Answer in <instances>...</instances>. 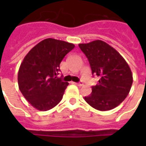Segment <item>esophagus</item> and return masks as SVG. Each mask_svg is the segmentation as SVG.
Wrapping results in <instances>:
<instances>
[{
  "label": "esophagus",
  "mask_w": 146,
  "mask_h": 146,
  "mask_svg": "<svg viewBox=\"0 0 146 146\" xmlns=\"http://www.w3.org/2000/svg\"><path fill=\"white\" fill-rule=\"evenodd\" d=\"M75 84L76 85V86H83V82H76Z\"/></svg>",
  "instance_id": "obj_1"
}]
</instances>
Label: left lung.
Segmentation results:
<instances>
[{"mask_svg": "<svg viewBox=\"0 0 146 146\" xmlns=\"http://www.w3.org/2000/svg\"><path fill=\"white\" fill-rule=\"evenodd\" d=\"M79 47L89 60L92 73L99 76L92 93L85 97L88 104L98 111H109L118 106L128 96L133 74L124 58L113 47L96 40Z\"/></svg>", "mask_w": 146, "mask_h": 146, "instance_id": "8db88e82", "label": "left lung"}]
</instances>
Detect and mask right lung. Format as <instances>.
<instances>
[{
    "label": "right lung",
    "instance_id": "obj_1",
    "mask_svg": "<svg viewBox=\"0 0 146 146\" xmlns=\"http://www.w3.org/2000/svg\"><path fill=\"white\" fill-rule=\"evenodd\" d=\"M74 47L50 38L33 47L24 57L18 72L19 89L37 110L48 111L61 101L69 83L57 76L62 60Z\"/></svg>",
    "mask_w": 146,
    "mask_h": 146
}]
</instances>
